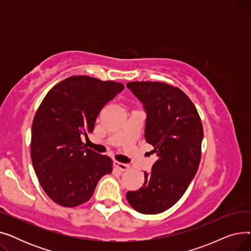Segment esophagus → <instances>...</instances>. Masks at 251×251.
Instances as JSON below:
<instances>
[{"label": "esophagus", "instance_id": "1", "mask_svg": "<svg viewBox=\"0 0 251 251\" xmlns=\"http://www.w3.org/2000/svg\"><path fill=\"white\" fill-rule=\"evenodd\" d=\"M114 166H115L118 170L122 171V172H126V171H128L129 168H130L129 165H126V164H123V163H120V162H117V161L114 162Z\"/></svg>", "mask_w": 251, "mask_h": 251}]
</instances>
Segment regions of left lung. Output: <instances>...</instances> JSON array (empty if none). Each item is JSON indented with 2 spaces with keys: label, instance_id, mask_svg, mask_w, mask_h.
<instances>
[{
  "label": "left lung",
  "instance_id": "obj_1",
  "mask_svg": "<svg viewBox=\"0 0 251 251\" xmlns=\"http://www.w3.org/2000/svg\"><path fill=\"white\" fill-rule=\"evenodd\" d=\"M148 112L146 140L157 160L144 185L126 199L138 213L154 215L172 207L188 188L201 157L203 127L195 105L180 88L164 82H128Z\"/></svg>",
  "mask_w": 251,
  "mask_h": 251
}]
</instances>
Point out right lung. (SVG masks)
I'll return each mask as SVG.
<instances>
[{
	"mask_svg": "<svg viewBox=\"0 0 251 251\" xmlns=\"http://www.w3.org/2000/svg\"><path fill=\"white\" fill-rule=\"evenodd\" d=\"M124 89L112 80L78 75L52 87L34 115L30 154L39 183L50 199L65 207L85 203L99 180L112 173L113 161L85 148L103 105Z\"/></svg>",
	"mask_w": 251,
	"mask_h": 251,
	"instance_id": "obj_1",
	"label": "right lung"
}]
</instances>
